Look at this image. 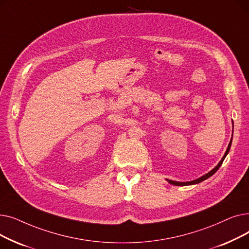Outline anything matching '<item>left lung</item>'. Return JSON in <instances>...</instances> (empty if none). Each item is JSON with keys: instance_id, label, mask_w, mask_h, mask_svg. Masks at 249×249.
<instances>
[{"instance_id": "8db88e82", "label": "left lung", "mask_w": 249, "mask_h": 249, "mask_svg": "<svg viewBox=\"0 0 249 249\" xmlns=\"http://www.w3.org/2000/svg\"><path fill=\"white\" fill-rule=\"evenodd\" d=\"M233 132V131H232ZM233 134V133H232ZM231 143H232V137H231V140H230V142H229V144H228V147H227V149H226V151H225V154L223 155V158H222V160L219 161V163L212 169V171H210L209 172L208 174H206V175H204V176H202V177H200L199 178H197V179H194V180H191V181H177V180H172V179H166L169 184L171 185H174V186H191V185H197V184H199V182H202L203 180H205V179H207V178H209L210 177H212L218 169H219V167L222 165V162L224 161V160H225V158L227 156V154H228V152H229V150H230V147H231Z\"/></svg>"}]
</instances>
